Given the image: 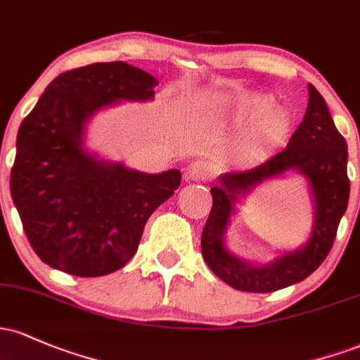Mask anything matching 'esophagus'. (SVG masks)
Segmentation results:
<instances>
[{
  "mask_svg": "<svg viewBox=\"0 0 360 360\" xmlns=\"http://www.w3.org/2000/svg\"><path fill=\"white\" fill-rule=\"evenodd\" d=\"M208 176V165L203 160H195L186 167V179L205 181Z\"/></svg>",
  "mask_w": 360,
  "mask_h": 360,
  "instance_id": "esophagus-1",
  "label": "esophagus"
}]
</instances>
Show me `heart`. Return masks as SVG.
<instances>
[{
	"label": "heart",
	"instance_id": "heart-1",
	"mask_svg": "<svg viewBox=\"0 0 360 360\" xmlns=\"http://www.w3.org/2000/svg\"><path fill=\"white\" fill-rule=\"evenodd\" d=\"M274 108L275 101L268 96H252L239 105V120L252 122L243 145L246 155H256L263 150L276 147L289 135V112Z\"/></svg>",
	"mask_w": 360,
	"mask_h": 360
}]
</instances>
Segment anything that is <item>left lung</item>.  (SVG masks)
Returning <instances> with one entry per match:
<instances>
[{
	"instance_id": "1",
	"label": "left lung",
	"mask_w": 360,
	"mask_h": 360,
	"mask_svg": "<svg viewBox=\"0 0 360 360\" xmlns=\"http://www.w3.org/2000/svg\"><path fill=\"white\" fill-rule=\"evenodd\" d=\"M347 157V141L331 120L325 98L309 85L306 114L287 147L256 167L222 174L219 186L210 189L213 205L201 232V252L208 268L232 289L258 294L285 289L307 278L325 262L349 205ZM287 170L301 172L310 183L315 201L311 238L302 248L270 265L244 262L224 248L223 240L233 205L266 179Z\"/></svg>"
}]
</instances>
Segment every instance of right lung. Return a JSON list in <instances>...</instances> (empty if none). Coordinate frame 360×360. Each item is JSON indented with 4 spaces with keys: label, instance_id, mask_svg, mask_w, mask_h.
<instances>
[{
    "label": "right lung",
    "instance_id": "add662e5",
    "mask_svg": "<svg viewBox=\"0 0 360 360\" xmlns=\"http://www.w3.org/2000/svg\"><path fill=\"white\" fill-rule=\"evenodd\" d=\"M157 80L122 61L61 73L22 121L10 191L27 239L51 268L102 276L135 256L148 217L174 195L181 172L133 171L84 147L85 124L120 101H150Z\"/></svg>",
    "mask_w": 360,
    "mask_h": 360
}]
</instances>
